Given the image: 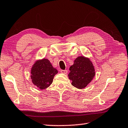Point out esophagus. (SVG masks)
<instances>
[{"label": "esophagus", "instance_id": "1", "mask_svg": "<svg viewBox=\"0 0 128 128\" xmlns=\"http://www.w3.org/2000/svg\"><path fill=\"white\" fill-rule=\"evenodd\" d=\"M60 72L62 74H66L68 73V71L67 70H60Z\"/></svg>", "mask_w": 128, "mask_h": 128}]
</instances>
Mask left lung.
Instances as JSON below:
<instances>
[{
    "label": "left lung",
    "instance_id": "1",
    "mask_svg": "<svg viewBox=\"0 0 128 128\" xmlns=\"http://www.w3.org/2000/svg\"><path fill=\"white\" fill-rule=\"evenodd\" d=\"M69 78L72 85L78 89H82L91 82L95 76V70L90 59L84 56L76 58L69 68Z\"/></svg>",
    "mask_w": 128,
    "mask_h": 128
}]
</instances>
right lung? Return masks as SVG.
Wrapping results in <instances>:
<instances>
[{
	"label": "right lung",
	"mask_w": 128,
	"mask_h": 128,
	"mask_svg": "<svg viewBox=\"0 0 128 128\" xmlns=\"http://www.w3.org/2000/svg\"><path fill=\"white\" fill-rule=\"evenodd\" d=\"M57 73L58 70L52 66L50 61L43 58L35 62L31 70L30 77L34 85L40 90H44L51 85Z\"/></svg>",
	"instance_id": "1"
}]
</instances>
